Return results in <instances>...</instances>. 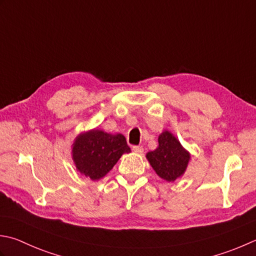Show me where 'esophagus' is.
<instances>
[{
  "label": "esophagus",
  "instance_id": "34e87169",
  "mask_svg": "<svg viewBox=\"0 0 256 256\" xmlns=\"http://www.w3.org/2000/svg\"><path fill=\"white\" fill-rule=\"evenodd\" d=\"M133 151L135 153H138V154H142L143 153V146H140V145H138V146H133Z\"/></svg>",
  "mask_w": 256,
  "mask_h": 256
}]
</instances>
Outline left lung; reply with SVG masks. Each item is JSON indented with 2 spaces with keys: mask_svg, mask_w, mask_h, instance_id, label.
<instances>
[{
  "mask_svg": "<svg viewBox=\"0 0 256 256\" xmlns=\"http://www.w3.org/2000/svg\"><path fill=\"white\" fill-rule=\"evenodd\" d=\"M146 158L160 178L166 182H174L186 171L191 154L172 132L164 130L158 135V146L148 152Z\"/></svg>",
  "mask_w": 256,
  "mask_h": 256,
  "instance_id": "left-lung-1",
  "label": "left lung"
}]
</instances>
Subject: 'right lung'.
I'll use <instances>...</instances> for the list:
<instances>
[{
    "label": "right lung",
    "mask_w": 256,
    "mask_h": 256,
    "mask_svg": "<svg viewBox=\"0 0 256 256\" xmlns=\"http://www.w3.org/2000/svg\"><path fill=\"white\" fill-rule=\"evenodd\" d=\"M123 134H111L100 128L80 133L72 144V160L84 176L98 181L106 175L124 153H130Z\"/></svg>",
    "instance_id": "obj_1"
}]
</instances>
